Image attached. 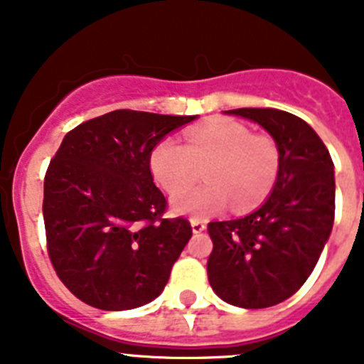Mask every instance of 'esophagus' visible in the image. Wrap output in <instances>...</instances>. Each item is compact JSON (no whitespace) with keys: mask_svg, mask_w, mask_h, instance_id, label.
I'll return each instance as SVG.
<instances>
[{"mask_svg":"<svg viewBox=\"0 0 364 364\" xmlns=\"http://www.w3.org/2000/svg\"><path fill=\"white\" fill-rule=\"evenodd\" d=\"M191 230L193 233H202L205 230V222L200 218H191Z\"/></svg>","mask_w":364,"mask_h":364,"instance_id":"obj_1","label":"esophagus"}]
</instances>
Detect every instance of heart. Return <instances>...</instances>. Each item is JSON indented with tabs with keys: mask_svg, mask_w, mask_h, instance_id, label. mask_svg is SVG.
I'll return each instance as SVG.
<instances>
[{
	"mask_svg": "<svg viewBox=\"0 0 364 364\" xmlns=\"http://www.w3.org/2000/svg\"><path fill=\"white\" fill-rule=\"evenodd\" d=\"M154 180L169 195L181 193L205 169L208 180L175 198L173 208L193 217H210L231 202L235 211H250L264 202L281 171V149L269 134H253L233 120L198 125L186 144L164 138L149 156Z\"/></svg>",
	"mask_w": 364,
	"mask_h": 364,
	"instance_id": "b5f03b06",
	"label": "heart"
}]
</instances>
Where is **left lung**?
I'll return each instance as SVG.
<instances>
[{
  "label": "left lung",
  "instance_id": "obj_1",
  "mask_svg": "<svg viewBox=\"0 0 364 364\" xmlns=\"http://www.w3.org/2000/svg\"><path fill=\"white\" fill-rule=\"evenodd\" d=\"M228 114L264 127L281 149V171L268 200L235 220L210 222L208 279L233 306L268 308L301 288L332 233L333 162L319 134L291 112L233 109Z\"/></svg>",
  "mask_w": 364,
  "mask_h": 364
}]
</instances>
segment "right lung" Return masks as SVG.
Segmentation results:
<instances>
[{
	"instance_id": "obj_1",
	"label": "right lung",
	"mask_w": 364,
	"mask_h": 364,
	"mask_svg": "<svg viewBox=\"0 0 364 364\" xmlns=\"http://www.w3.org/2000/svg\"><path fill=\"white\" fill-rule=\"evenodd\" d=\"M197 117L118 109L65 134L43 182L47 252L60 281L89 306L120 311L162 294L193 230L164 218L151 151Z\"/></svg>"
}]
</instances>
